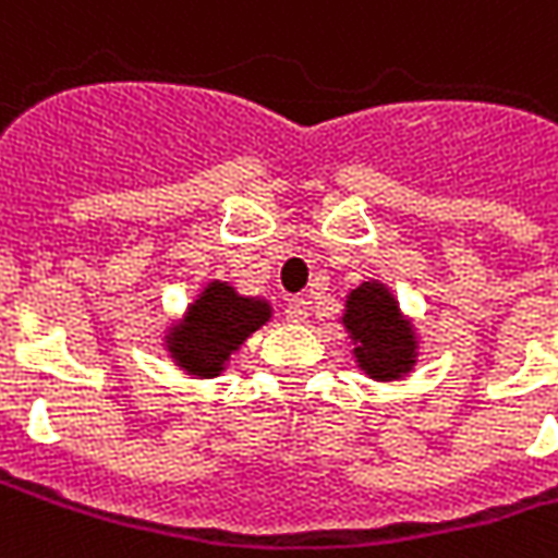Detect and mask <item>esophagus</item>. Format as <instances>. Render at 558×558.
<instances>
[{
  "label": "esophagus",
  "instance_id": "esophagus-1",
  "mask_svg": "<svg viewBox=\"0 0 558 558\" xmlns=\"http://www.w3.org/2000/svg\"><path fill=\"white\" fill-rule=\"evenodd\" d=\"M310 316V304L307 298H289L287 301V318L289 322H307Z\"/></svg>",
  "mask_w": 558,
  "mask_h": 558
}]
</instances>
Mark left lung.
Segmentation results:
<instances>
[{"label":"left lung","instance_id":"1","mask_svg":"<svg viewBox=\"0 0 558 558\" xmlns=\"http://www.w3.org/2000/svg\"><path fill=\"white\" fill-rule=\"evenodd\" d=\"M339 325L345 327L356 368L377 383L410 377L418 363L421 339L383 280H363L345 295Z\"/></svg>","mask_w":558,"mask_h":558}]
</instances>
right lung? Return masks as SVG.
Listing matches in <instances>:
<instances>
[{
	"mask_svg": "<svg viewBox=\"0 0 558 558\" xmlns=\"http://www.w3.org/2000/svg\"><path fill=\"white\" fill-rule=\"evenodd\" d=\"M260 295H240L228 280H207L186 304L184 316L163 330V351L172 363L198 380L228 372L233 354L271 318Z\"/></svg>",
	"mask_w": 558,
	"mask_h": 558,
	"instance_id": "add662e5",
	"label": "right lung"
}]
</instances>
